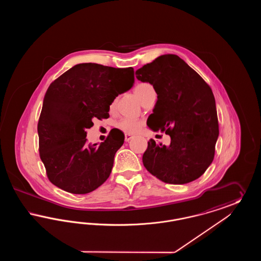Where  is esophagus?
Returning a JSON list of instances; mask_svg holds the SVG:
<instances>
[{
  "instance_id": "esophagus-1",
  "label": "esophagus",
  "mask_w": 261,
  "mask_h": 261,
  "mask_svg": "<svg viewBox=\"0 0 261 261\" xmlns=\"http://www.w3.org/2000/svg\"><path fill=\"white\" fill-rule=\"evenodd\" d=\"M133 138L132 135H129V134H125V142H129L131 139Z\"/></svg>"
}]
</instances>
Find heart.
<instances>
[{
  "mask_svg": "<svg viewBox=\"0 0 261 261\" xmlns=\"http://www.w3.org/2000/svg\"><path fill=\"white\" fill-rule=\"evenodd\" d=\"M134 93L141 100V102L143 103L146 99H148V97L150 94L154 93V89L149 83L144 82V83H139L136 87L134 88ZM113 107H114V101H112L111 109H112ZM116 126H117V128L122 130L125 133L134 134L141 128L142 122L136 120V119H132V118H122L121 120H119L117 122Z\"/></svg>",
  "mask_w": 261,
  "mask_h": 261,
  "instance_id": "heart-1",
  "label": "heart"
}]
</instances>
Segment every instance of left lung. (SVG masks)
Listing matches in <instances>:
<instances>
[{
    "instance_id": "8db88e82",
    "label": "left lung",
    "mask_w": 261,
    "mask_h": 261,
    "mask_svg": "<svg viewBox=\"0 0 261 261\" xmlns=\"http://www.w3.org/2000/svg\"><path fill=\"white\" fill-rule=\"evenodd\" d=\"M148 82L158 100L147 125L171 138L169 146L150 139L143 154L149 173L168 184L198 179L211 164L219 127L211 87L176 55H163L136 71Z\"/></svg>"
}]
</instances>
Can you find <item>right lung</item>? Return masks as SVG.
Segmentation results:
<instances>
[{"label":"right lung","mask_w":261,"mask_h":261,"mask_svg":"<svg viewBox=\"0 0 261 261\" xmlns=\"http://www.w3.org/2000/svg\"><path fill=\"white\" fill-rule=\"evenodd\" d=\"M134 69L79 63L50 84L38 122L39 152L55 186L71 194L93 192L112 173L124 134L112 129L97 146L88 144L94 118H109L114 99L134 84Z\"/></svg>","instance_id":"add662e5"}]
</instances>
